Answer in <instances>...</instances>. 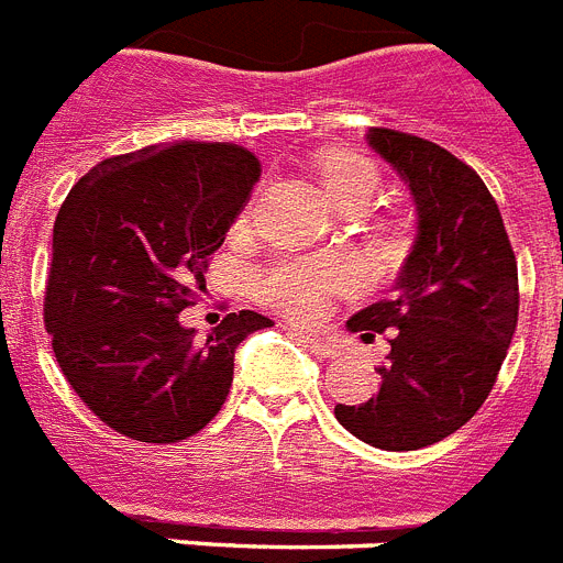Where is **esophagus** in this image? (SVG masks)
I'll use <instances>...</instances> for the list:
<instances>
[{
	"label": "esophagus",
	"instance_id": "esophagus-1",
	"mask_svg": "<svg viewBox=\"0 0 563 563\" xmlns=\"http://www.w3.org/2000/svg\"><path fill=\"white\" fill-rule=\"evenodd\" d=\"M300 340H303L306 349H309L311 354H318V357H338L340 354V349L334 346L332 340L318 338V334H300Z\"/></svg>",
	"mask_w": 563,
	"mask_h": 563
}]
</instances>
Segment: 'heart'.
<instances>
[{"label":"heart","mask_w":563,"mask_h":563,"mask_svg":"<svg viewBox=\"0 0 563 563\" xmlns=\"http://www.w3.org/2000/svg\"><path fill=\"white\" fill-rule=\"evenodd\" d=\"M320 183L325 197L334 206L346 202H375L380 194V174L369 159L340 154L320 165ZM349 274L343 266L332 263H277L257 274L254 291L260 300L277 306L291 318H314L323 309L325 297L346 286Z\"/></svg>","instance_id":"b5f03b06"}]
</instances>
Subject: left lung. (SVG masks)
<instances>
[{
  "mask_svg": "<svg viewBox=\"0 0 563 563\" xmlns=\"http://www.w3.org/2000/svg\"><path fill=\"white\" fill-rule=\"evenodd\" d=\"M366 143L412 194L418 234L395 295L349 318L372 340L389 329L380 389L334 418L363 443L409 452L443 441L493 391L518 325V263L484 179L441 145L369 129Z\"/></svg>",
  "mask_w": 563,
  "mask_h": 563,
  "instance_id": "1",
  "label": "left lung"
}]
</instances>
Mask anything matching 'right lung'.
<instances>
[{"label":"right lung","instance_id":"right-lung-1","mask_svg":"<svg viewBox=\"0 0 563 563\" xmlns=\"http://www.w3.org/2000/svg\"><path fill=\"white\" fill-rule=\"evenodd\" d=\"M257 179L240 145H145L93 165L56 214L45 325L68 384L120 434L200 432L229 398L240 343L274 325L245 309L200 340L179 323Z\"/></svg>","mask_w":563,"mask_h":563}]
</instances>
